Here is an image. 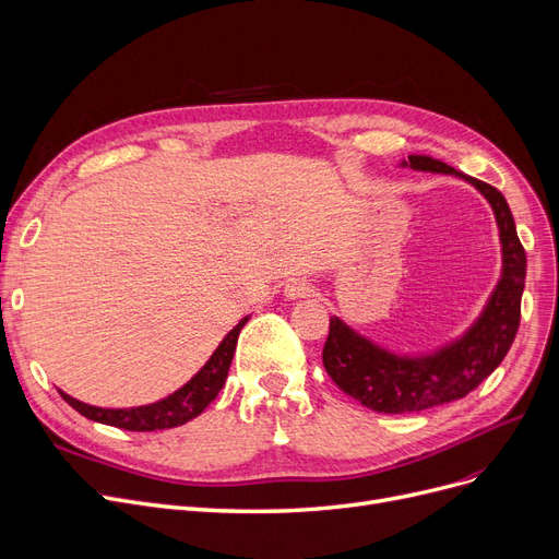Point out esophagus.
<instances>
[{
  "instance_id": "34e87169",
  "label": "esophagus",
  "mask_w": 559,
  "mask_h": 559,
  "mask_svg": "<svg viewBox=\"0 0 559 559\" xmlns=\"http://www.w3.org/2000/svg\"><path fill=\"white\" fill-rule=\"evenodd\" d=\"M313 294V286L307 280H294L286 286V296L290 300H300V298H309Z\"/></svg>"
}]
</instances>
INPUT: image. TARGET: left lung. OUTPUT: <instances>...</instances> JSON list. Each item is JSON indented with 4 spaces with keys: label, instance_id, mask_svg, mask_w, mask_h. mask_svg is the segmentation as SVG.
<instances>
[{
    "label": "left lung",
    "instance_id": "obj_1",
    "mask_svg": "<svg viewBox=\"0 0 559 559\" xmlns=\"http://www.w3.org/2000/svg\"><path fill=\"white\" fill-rule=\"evenodd\" d=\"M409 166L425 173L457 175L489 200L500 229L502 277L475 325L460 341L428 357H395L332 318L323 348L328 376L343 393L382 414L423 412L460 401L480 386L512 348L525 286V250L502 193L491 183L457 173L432 156L412 154Z\"/></svg>",
    "mask_w": 559,
    "mask_h": 559
}]
</instances>
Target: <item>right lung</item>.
Returning <instances> with one entry per match:
<instances>
[{
  "mask_svg": "<svg viewBox=\"0 0 559 559\" xmlns=\"http://www.w3.org/2000/svg\"><path fill=\"white\" fill-rule=\"evenodd\" d=\"M246 323L248 318H243V321L223 338L216 353L211 355V359L200 368V373L191 382H186L179 391H175L173 395L164 397V401L158 403H152L145 407H131V409H102V407L79 403L63 391L59 393L63 401L82 416L104 425H114V428H120V430L154 432V430L177 428V425H183L191 418L200 416L209 407V403L221 393L227 380V370L236 350L238 334H241V328Z\"/></svg>",
  "mask_w": 559,
  "mask_h": 559,
  "instance_id": "obj_1",
  "label": "right lung"
}]
</instances>
